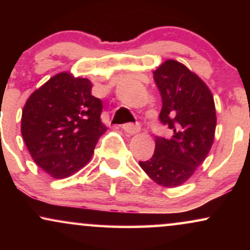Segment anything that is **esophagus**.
Listing matches in <instances>:
<instances>
[{"label": "esophagus", "mask_w": 250, "mask_h": 250, "mask_svg": "<svg viewBox=\"0 0 250 250\" xmlns=\"http://www.w3.org/2000/svg\"><path fill=\"white\" fill-rule=\"evenodd\" d=\"M123 130L128 134H136L140 131V125L139 123H125L122 125Z\"/></svg>", "instance_id": "obj_1"}]
</instances>
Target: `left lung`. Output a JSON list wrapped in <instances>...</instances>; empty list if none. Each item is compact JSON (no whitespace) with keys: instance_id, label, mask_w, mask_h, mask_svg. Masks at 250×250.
I'll return each mask as SVG.
<instances>
[{"instance_id":"8db88e82","label":"left lung","mask_w":250,"mask_h":250,"mask_svg":"<svg viewBox=\"0 0 250 250\" xmlns=\"http://www.w3.org/2000/svg\"><path fill=\"white\" fill-rule=\"evenodd\" d=\"M162 99L160 122L171 137L155 136L151 159L140 161L157 185L173 188L185 183L205 161L214 141L216 111L209 88L182 63L168 60L154 71Z\"/></svg>"}]
</instances>
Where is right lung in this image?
Wrapping results in <instances>:
<instances>
[{"instance_id":"right-lung-1","label":"right lung","mask_w":250,"mask_h":250,"mask_svg":"<svg viewBox=\"0 0 250 250\" xmlns=\"http://www.w3.org/2000/svg\"><path fill=\"white\" fill-rule=\"evenodd\" d=\"M102 101L91 95V82L60 73L34 91L22 110L21 131L40 168L64 179L84 167L107 127Z\"/></svg>"}]
</instances>
